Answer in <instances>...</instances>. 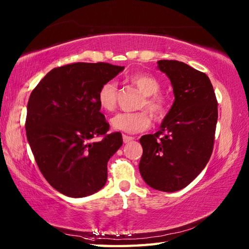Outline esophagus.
Returning a JSON list of instances; mask_svg holds the SVG:
<instances>
[{"label": "esophagus", "instance_id": "obj_1", "mask_svg": "<svg viewBox=\"0 0 249 249\" xmlns=\"http://www.w3.org/2000/svg\"><path fill=\"white\" fill-rule=\"evenodd\" d=\"M135 138L134 137H130V136H126V135H123V141L124 143H128V142L133 141Z\"/></svg>", "mask_w": 249, "mask_h": 249}]
</instances>
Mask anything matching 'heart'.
<instances>
[{
    "label": "heart",
    "mask_w": 249,
    "mask_h": 249,
    "mask_svg": "<svg viewBox=\"0 0 249 249\" xmlns=\"http://www.w3.org/2000/svg\"><path fill=\"white\" fill-rule=\"evenodd\" d=\"M128 82L139 89L143 95L139 108H146L155 119L160 120L167 112V98L160 93V82L153 75L146 72H137L128 77ZM118 88L113 81L105 82L100 87L97 99L100 108L111 112L116 107ZM111 127L116 131L137 134L145 130L151 124V116L146 111L123 112L114 115L110 121Z\"/></svg>",
    "instance_id": "obj_1"
}]
</instances>
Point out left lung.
Instances as JSON below:
<instances>
[{
  "label": "left lung",
  "instance_id": "left-lung-1",
  "mask_svg": "<svg viewBox=\"0 0 249 249\" xmlns=\"http://www.w3.org/2000/svg\"><path fill=\"white\" fill-rule=\"evenodd\" d=\"M157 64L170 79L174 102L160 130L140 138L143 154L139 171L150 187L173 193L192 183L210 160L217 100L204 72L178 61L160 60Z\"/></svg>",
  "mask_w": 249,
  "mask_h": 249
}]
</instances>
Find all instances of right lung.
<instances>
[{
    "mask_svg": "<svg viewBox=\"0 0 249 249\" xmlns=\"http://www.w3.org/2000/svg\"><path fill=\"white\" fill-rule=\"evenodd\" d=\"M123 71L108 63H73L53 68L31 93L26 138L44 178L67 197H87L107 182V163L123 139L107 135L97 94ZM98 135L104 138L92 142Z\"/></svg>",
    "mask_w": 249,
    "mask_h": 249,
    "instance_id": "1",
    "label": "right lung"
}]
</instances>
